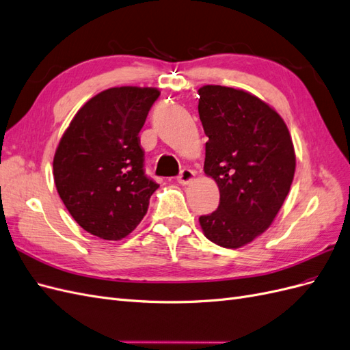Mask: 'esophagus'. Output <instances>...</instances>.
Masks as SVG:
<instances>
[{
	"label": "esophagus",
	"instance_id": "1",
	"mask_svg": "<svg viewBox=\"0 0 350 350\" xmlns=\"http://www.w3.org/2000/svg\"><path fill=\"white\" fill-rule=\"evenodd\" d=\"M194 176H196V172L193 171V169L184 167L183 171L179 172V175H178V183L185 185V184H188V183H191L193 179H194Z\"/></svg>",
	"mask_w": 350,
	"mask_h": 350
}]
</instances>
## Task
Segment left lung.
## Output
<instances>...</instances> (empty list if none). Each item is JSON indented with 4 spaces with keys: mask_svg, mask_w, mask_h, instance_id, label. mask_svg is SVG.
Segmentation results:
<instances>
[{
    "mask_svg": "<svg viewBox=\"0 0 350 350\" xmlns=\"http://www.w3.org/2000/svg\"><path fill=\"white\" fill-rule=\"evenodd\" d=\"M198 94L204 174L220 193L217 210L198 221L207 239L237 250L276 219L293 181V143L282 116L250 92L207 84Z\"/></svg>",
    "mask_w": 350,
    "mask_h": 350,
    "instance_id": "1",
    "label": "left lung"
}]
</instances>
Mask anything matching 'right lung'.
<instances>
[{"mask_svg":"<svg viewBox=\"0 0 350 350\" xmlns=\"http://www.w3.org/2000/svg\"><path fill=\"white\" fill-rule=\"evenodd\" d=\"M156 88H111L88 100L62 134L54 181L72 219L89 234L120 241L140 224L159 185L144 175L139 133Z\"/></svg>","mask_w":350,"mask_h":350,"instance_id":"1","label":"right lung"}]
</instances>
